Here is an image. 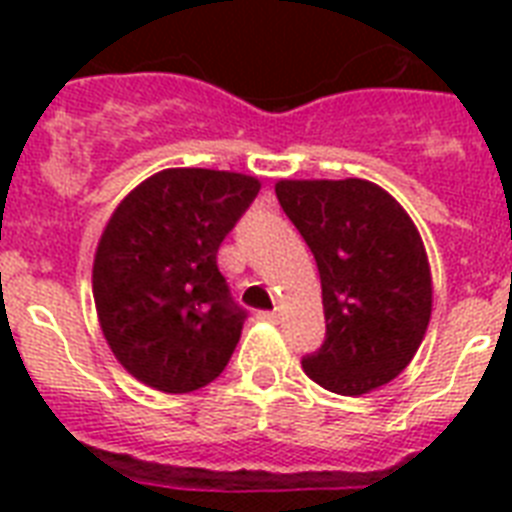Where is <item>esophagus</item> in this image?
<instances>
[{
  "mask_svg": "<svg viewBox=\"0 0 512 512\" xmlns=\"http://www.w3.org/2000/svg\"><path fill=\"white\" fill-rule=\"evenodd\" d=\"M260 319L268 321V324H279L281 313L279 311H265V313H260Z\"/></svg>",
  "mask_w": 512,
  "mask_h": 512,
  "instance_id": "1",
  "label": "esophagus"
}]
</instances>
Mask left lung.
Here are the masks:
<instances>
[{"label":"left lung","instance_id":"obj_1","mask_svg":"<svg viewBox=\"0 0 512 512\" xmlns=\"http://www.w3.org/2000/svg\"><path fill=\"white\" fill-rule=\"evenodd\" d=\"M281 209L311 247L327 340L305 374L337 396H364L404 372L428 332L433 276L422 236L382 185L279 180Z\"/></svg>","mask_w":512,"mask_h":512}]
</instances>
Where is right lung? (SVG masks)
<instances>
[{
  "label": "right lung",
  "instance_id": "right-lung-1",
  "mask_svg": "<svg viewBox=\"0 0 512 512\" xmlns=\"http://www.w3.org/2000/svg\"><path fill=\"white\" fill-rule=\"evenodd\" d=\"M260 191L252 175L172 167L124 196L100 233L92 297L116 361L143 385L191 393L220 377L244 327L217 249Z\"/></svg>",
  "mask_w": 512,
  "mask_h": 512
}]
</instances>
